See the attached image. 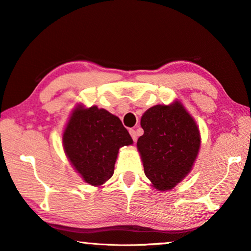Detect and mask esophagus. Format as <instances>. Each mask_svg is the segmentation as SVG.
Wrapping results in <instances>:
<instances>
[{"mask_svg": "<svg viewBox=\"0 0 251 251\" xmlns=\"http://www.w3.org/2000/svg\"><path fill=\"white\" fill-rule=\"evenodd\" d=\"M129 134H130L131 138H133L134 142L137 141V134H136V130H135V129H133V128L129 129Z\"/></svg>", "mask_w": 251, "mask_h": 251, "instance_id": "1", "label": "esophagus"}]
</instances>
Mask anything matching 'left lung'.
Returning a JSON list of instances; mask_svg holds the SVG:
<instances>
[{
	"label": "left lung",
	"instance_id": "1",
	"mask_svg": "<svg viewBox=\"0 0 251 251\" xmlns=\"http://www.w3.org/2000/svg\"><path fill=\"white\" fill-rule=\"evenodd\" d=\"M144 135L137 141L144 172L152 187L164 192L192 171L201 147V133L179 100L155 105L142 116Z\"/></svg>",
	"mask_w": 251,
	"mask_h": 251
}]
</instances>
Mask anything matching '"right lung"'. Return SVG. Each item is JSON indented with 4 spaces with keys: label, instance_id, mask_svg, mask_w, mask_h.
Returning <instances> with one entry per match:
<instances>
[{
    "label": "right lung",
    "instance_id": "right-lung-1",
    "mask_svg": "<svg viewBox=\"0 0 251 251\" xmlns=\"http://www.w3.org/2000/svg\"><path fill=\"white\" fill-rule=\"evenodd\" d=\"M131 144L120 118L97 106H76L63 133V147L72 166L85 182L96 187L113 176L120 148Z\"/></svg>",
    "mask_w": 251,
    "mask_h": 251
}]
</instances>
